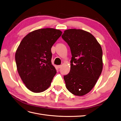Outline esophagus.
<instances>
[{"mask_svg": "<svg viewBox=\"0 0 121 121\" xmlns=\"http://www.w3.org/2000/svg\"><path fill=\"white\" fill-rule=\"evenodd\" d=\"M61 67H62V65H57V68H58V69H60V68H61Z\"/></svg>", "mask_w": 121, "mask_h": 121, "instance_id": "esophagus-1", "label": "esophagus"}]
</instances>
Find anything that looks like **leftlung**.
<instances>
[{"label": "left lung", "instance_id": "1", "mask_svg": "<svg viewBox=\"0 0 121 121\" xmlns=\"http://www.w3.org/2000/svg\"><path fill=\"white\" fill-rule=\"evenodd\" d=\"M61 37L72 56L70 71L64 77L65 86L75 95L83 96L93 89L101 75V47L93 35L81 29H68Z\"/></svg>", "mask_w": 121, "mask_h": 121}]
</instances>
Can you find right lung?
Wrapping results in <instances>:
<instances>
[{"label":"right lung","instance_id":"obj_1","mask_svg":"<svg viewBox=\"0 0 121 121\" xmlns=\"http://www.w3.org/2000/svg\"><path fill=\"white\" fill-rule=\"evenodd\" d=\"M62 32L53 28L32 31L22 40L15 54L19 76L27 88L34 93L47 89L56 74L51 48Z\"/></svg>","mask_w":121,"mask_h":121}]
</instances>
